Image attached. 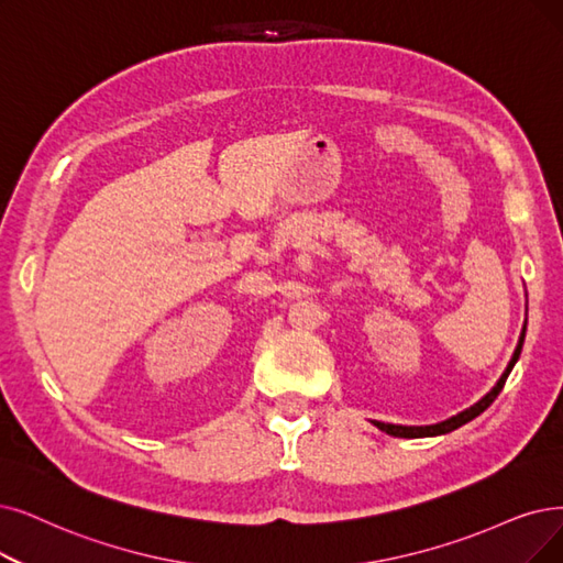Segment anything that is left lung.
Masks as SVG:
<instances>
[{
	"label": "left lung",
	"instance_id": "left-lung-1",
	"mask_svg": "<svg viewBox=\"0 0 563 563\" xmlns=\"http://www.w3.org/2000/svg\"><path fill=\"white\" fill-rule=\"evenodd\" d=\"M522 344H525V330H522V336H520V344H517V349H515V353H512V360L508 363V367H506V372L501 374V378H499V384L494 386L481 401H476L474 407L471 409H466V411H462V413H457V416H453V418H448V420H443V422H437V424H424V427H404V424H388V422H374L380 432H386V434H390V437H401V439H420V437H437V434H445V432H453V430H457V427H462V424H466L468 420H474L476 416H481L489 404L497 399V395L504 390V386H506V378H508V374H510V369L515 367V363H517V357H520V353H522Z\"/></svg>",
	"mask_w": 563,
	"mask_h": 563
}]
</instances>
